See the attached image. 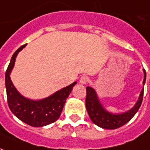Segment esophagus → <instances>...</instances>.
I'll return each instance as SVG.
<instances>
[{
	"label": "esophagus",
	"mask_w": 150,
	"mask_h": 150,
	"mask_svg": "<svg viewBox=\"0 0 150 150\" xmlns=\"http://www.w3.org/2000/svg\"><path fill=\"white\" fill-rule=\"evenodd\" d=\"M88 77L87 76H86V75H83L81 78H80V83H81V84H83V85H86V84H87V82L88 81Z\"/></svg>",
	"instance_id": "esophagus-1"
}]
</instances>
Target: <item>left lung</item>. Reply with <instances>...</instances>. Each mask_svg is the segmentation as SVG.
<instances>
[{"mask_svg": "<svg viewBox=\"0 0 150 150\" xmlns=\"http://www.w3.org/2000/svg\"><path fill=\"white\" fill-rule=\"evenodd\" d=\"M143 71H144L143 85H145V79H146V72L145 69H143ZM143 94H144V88H142V90L140 93L138 100L130 110L123 113L114 114V113L109 112L104 109L98 99L97 93L95 92L93 88L88 86L86 87V110L91 121L95 125L103 129H115L126 124L133 118V116L136 114V112L138 111L142 105Z\"/></svg>", "mask_w": 150, "mask_h": 150, "instance_id": "8db88e82", "label": "left lung"}]
</instances>
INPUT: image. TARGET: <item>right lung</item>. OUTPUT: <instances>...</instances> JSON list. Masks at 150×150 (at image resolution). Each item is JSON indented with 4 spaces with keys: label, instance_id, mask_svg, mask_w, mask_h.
<instances>
[{
    "label": "right lung",
    "instance_id": "add662e5",
    "mask_svg": "<svg viewBox=\"0 0 150 150\" xmlns=\"http://www.w3.org/2000/svg\"><path fill=\"white\" fill-rule=\"evenodd\" d=\"M20 47L14 52L5 73V88L9 109L21 121L33 127H42L56 121L60 117L65 100L76 82L60 89L49 98L33 100L20 94L10 79V73L14 66L17 53L25 48Z\"/></svg>",
    "mask_w": 150,
    "mask_h": 150
}]
</instances>
